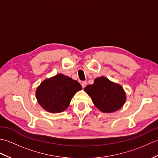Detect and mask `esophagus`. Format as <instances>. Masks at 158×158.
Wrapping results in <instances>:
<instances>
[{"label":"esophagus","instance_id":"34e87169","mask_svg":"<svg viewBox=\"0 0 158 158\" xmlns=\"http://www.w3.org/2000/svg\"><path fill=\"white\" fill-rule=\"evenodd\" d=\"M87 84H88V83H87V81H82V83H81L82 88H85L86 85H87Z\"/></svg>","mask_w":158,"mask_h":158}]
</instances>
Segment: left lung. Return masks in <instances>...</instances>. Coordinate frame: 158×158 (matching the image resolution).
I'll list each match as a JSON object with an SVG mask.
<instances>
[{
    "label": "left lung",
    "instance_id": "left-lung-1",
    "mask_svg": "<svg viewBox=\"0 0 158 158\" xmlns=\"http://www.w3.org/2000/svg\"><path fill=\"white\" fill-rule=\"evenodd\" d=\"M84 91L91 97L94 105L103 113H113L119 110L126 100L122 87L105 77L95 79L94 84L87 85Z\"/></svg>",
    "mask_w": 158,
    "mask_h": 158
}]
</instances>
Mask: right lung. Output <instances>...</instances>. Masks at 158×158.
Wrapping results in <instances>:
<instances>
[{
  "mask_svg": "<svg viewBox=\"0 0 158 158\" xmlns=\"http://www.w3.org/2000/svg\"><path fill=\"white\" fill-rule=\"evenodd\" d=\"M81 84L62 74L44 80L36 88L39 104L47 111L58 113L66 110L75 94L81 90Z\"/></svg>",
  "mask_w": 158,
  "mask_h": 158,
  "instance_id": "obj_1",
  "label": "right lung"
}]
</instances>
